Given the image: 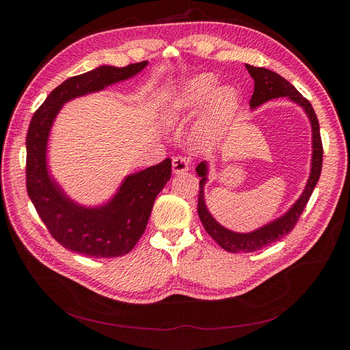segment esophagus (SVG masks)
Wrapping results in <instances>:
<instances>
[{
    "instance_id": "esophagus-1",
    "label": "esophagus",
    "mask_w": 350,
    "mask_h": 350,
    "mask_svg": "<svg viewBox=\"0 0 350 350\" xmlns=\"http://www.w3.org/2000/svg\"><path fill=\"white\" fill-rule=\"evenodd\" d=\"M172 171L174 174H184L188 171V161L184 156H175L172 159Z\"/></svg>"
}]
</instances>
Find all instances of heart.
Listing matches in <instances>:
<instances>
[{
    "mask_svg": "<svg viewBox=\"0 0 350 350\" xmlns=\"http://www.w3.org/2000/svg\"><path fill=\"white\" fill-rule=\"evenodd\" d=\"M217 77L210 72L194 76L178 92L167 108L169 120H188L197 115L206 103V111L201 121V130L211 135L230 120L238 105V93L234 88H217Z\"/></svg>",
    "mask_w": 350,
    "mask_h": 350,
    "instance_id": "b5f03b06",
    "label": "heart"
}]
</instances>
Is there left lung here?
Segmentation results:
<instances>
[{"mask_svg": "<svg viewBox=\"0 0 350 350\" xmlns=\"http://www.w3.org/2000/svg\"><path fill=\"white\" fill-rule=\"evenodd\" d=\"M251 77L254 79V93L250 100L251 108H257L261 103L288 96L295 103L301 105L305 109L306 115L311 121L312 129V163H311V175L304 193L298 198V201L289 208V211L282 217L270 221L269 225L262 226L257 230L250 232V234H238V232H232L224 226H220L217 221L208 213V210L204 203V184L207 181V163L201 162L197 167V175L200 179V189H198V217L203 224L207 234L213 238L219 245L229 251V252H252L258 251L262 247H267L270 243L279 241L280 238L286 237L289 232L298 224V220L302 215V211L308 203V200L314 191V188L319 183L323 167V143L320 135V124L317 120V115L314 112L312 105L305 99L302 94L296 90L292 84L279 76L278 72L270 71L262 67H254V66H245Z\"/></svg>", "mask_w": 350, "mask_h": 350, "instance_id": "1", "label": "left lung"}]
</instances>
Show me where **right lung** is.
Listing matches in <instances>:
<instances>
[{"label": "right lung", "instance_id": "obj_1", "mask_svg": "<svg viewBox=\"0 0 350 350\" xmlns=\"http://www.w3.org/2000/svg\"><path fill=\"white\" fill-rule=\"evenodd\" d=\"M147 61L126 67L102 66L74 76L52 90L31 116L26 137V188L39 217L62 247L94 258L129 254L144 234L154 198L171 179V159L129 175L105 206L88 208L70 200L49 176L46 144L49 130L66 102L130 79Z\"/></svg>", "mask_w": 350, "mask_h": 350}]
</instances>
